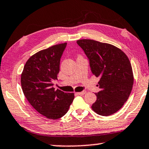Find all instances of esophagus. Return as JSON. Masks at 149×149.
Here are the masks:
<instances>
[{"label": "esophagus", "instance_id": "obj_1", "mask_svg": "<svg viewBox=\"0 0 149 149\" xmlns=\"http://www.w3.org/2000/svg\"><path fill=\"white\" fill-rule=\"evenodd\" d=\"M86 91H82V92H77L76 94L77 95H79V96H83V95H84L86 94Z\"/></svg>", "mask_w": 149, "mask_h": 149}]
</instances>
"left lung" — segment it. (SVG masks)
Listing matches in <instances>:
<instances>
[{
    "label": "left lung",
    "instance_id": "8db88e82",
    "mask_svg": "<svg viewBox=\"0 0 149 149\" xmlns=\"http://www.w3.org/2000/svg\"><path fill=\"white\" fill-rule=\"evenodd\" d=\"M90 61L91 72L99 77L96 101L92 110L97 114L107 116L123 107L131 92L134 77L128 57L123 51L111 44L92 39L77 40Z\"/></svg>",
    "mask_w": 149,
    "mask_h": 149
}]
</instances>
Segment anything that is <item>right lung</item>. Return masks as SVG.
Masks as SVG:
<instances>
[{"label":"right lung","mask_w":149,"mask_h":149,"mask_svg":"<svg viewBox=\"0 0 149 149\" xmlns=\"http://www.w3.org/2000/svg\"><path fill=\"white\" fill-rule=\"evenodd\" d=\"M67 43L58 44L32 55L21 74L23 94L39 114L49 119L63 116L74 99V93L55 90L53 81L57 79L60 59Z\"/></svg>","instance_id":"obj_1"}]
</instances>
